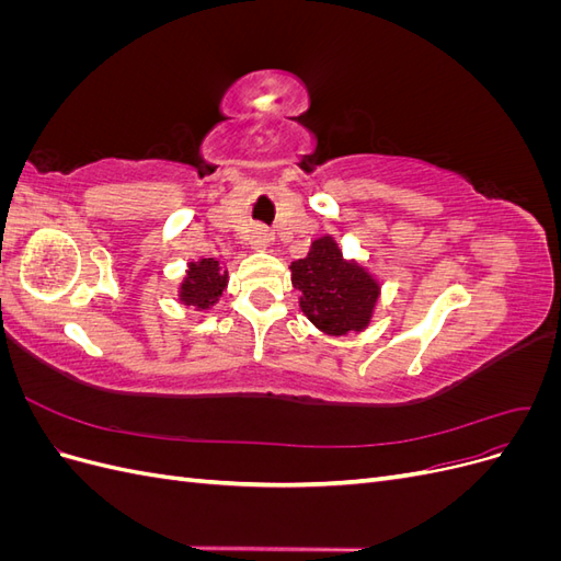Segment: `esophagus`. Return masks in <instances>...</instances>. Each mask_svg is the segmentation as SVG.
<instances>
[{"mask_svg": "<svg viewBox=\"0 0 561 561\" xmlns=\"http://www.w3.org/2000/svg\"><path fill=\"white\" fill-rule=\"evenodd\" d=\"M271 245V233L266 229H254L250 236V248L254 252H264Z\"/></svg>", "mask_w": 561, "mask_h": 561, "instance_id": "esophagus-1", "label": "esophagus"}]
</instances>
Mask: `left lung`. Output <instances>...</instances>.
<instances>
[{
  "label": "left lung",
  "instance_id": "left-lung-1",
  "mask_svg": "<svg viewBox=\"0 0 561 561\" xmlns=\"http://www.w3.org/2000/svg\"><path fill=\"white\" fill-rule=\"evenodd\" d=\"M299 309L328 336L363 332L375 318L381 280L358 262L346 260L334 236H320L304 260L290 264Z\"/></svg>",
  "mask_w": 561,
  "mask_h": 561
}]
</instances>
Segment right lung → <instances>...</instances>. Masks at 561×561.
<instances>
[{"instance_id":"1","label":"right lung","mask_w":561,"mask_h":561,"mask_svg":"<svg viewBox=\"0 0 561 561\" xmlns=\"http://www.w3.org/2000/svg\"><path fill=\"white\" fill-rule=\"evenodd\" d=\"M229 271L225 262L215 257H201L186 264L184 276L178 285V301L194 311H210L227 293Z\"/></svg>"}]
</instances>
